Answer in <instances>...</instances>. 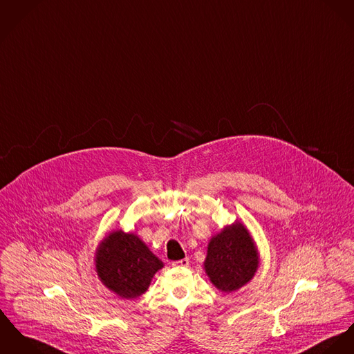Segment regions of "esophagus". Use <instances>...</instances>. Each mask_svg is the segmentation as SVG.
<instances>
[{"label":"esophagus","mask_w":354,"mask_h":354,"mask_svg":"<svg viewBox=\"0 0 354 354\" xmlns=\"http://www.w3.org/2000/svg\"><path fill=\"white\" fill-rule=\"evenodd\" d=\"M171 265L176 266V268H178V266L187 268V266L189 265V259H188V258H183V259H180V261H174Z\"/></svg>","instance_id":"obj_1"}]
</instances>
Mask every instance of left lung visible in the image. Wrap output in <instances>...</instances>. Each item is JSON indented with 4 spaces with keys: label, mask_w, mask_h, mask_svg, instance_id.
<instances>
[{
    "label": "left lung",
    "mask_w": 354,
    "mask_h": 354,
    "mask_svg": "<svg viewBox=\"0 0 354 354\" xmlns=\"http://www.w3.org/2000/svg\"><path fill=\"white\" fill-rule=\"evenodd\" d=\"M204 268L212 284L222 292L239 290L253 279L258 253L245 225L236 222L211 239Z\"/></svg>",
    "instance_id": "left-lung-1"
}]
</instances>
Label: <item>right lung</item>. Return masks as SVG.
Returning a JSON list of instances; mask_svg holds the SVG:
<instances>
[{
	"label": "right lung",
	"instance_id": "1",
	"mask_svg": "<svg viewBox=\"0 0 354 354\" xmlns=\"http://www.w3.org/2000/svg\"><path fill=\"white\" fill-rule=\"evenodd\" d=\"M163 263L133 234L122 230L109 234L97 250L98 277L120 297L133 299L145 293Z\"/></svg>",
	"mask_w": 354,
	"mask_h": 354
}]
</instances>
